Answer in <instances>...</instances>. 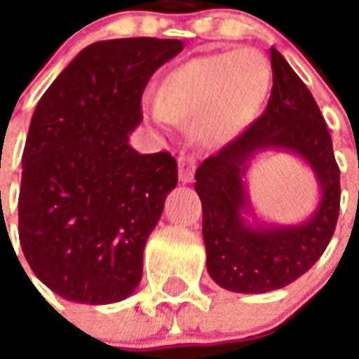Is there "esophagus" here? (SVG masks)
I'll return each mask as SVG.
<instances>
[{"instance_id":"obj_1","label":"esophagus","mask_w":359,"mask_h":359,"mask_svg":"<svg viewBox=\"0 0 359 359\" xmlns=\"http://www.w3.org/2000/svg\"><path fill=\"white\" fill-rule=\"evenodd\" d=\"M194 175H196V160L191 156H182L179 158V179L180 182H191L194 180Z\"/></svg>"}]
</instances>
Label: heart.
<instances>
[{
    "mask_svg": "<svg viewBox=\"0 0 359 359\" xmlns=\"http://www.w3.org/2000/svg\"><path fill=\"white\" fill-rule=\"evenodd\" d=\"M272 91V69L262 53L242 48L203 53L163 76L156 102L143 109L152 123L194 121V135L219 149L238 140L264 109Z\"/></svg>",
    "mask_w": 359,
    "mask_h": 359,
    "instance_id": "b5f03b06",
    "label": "heart"
}]
</instances>
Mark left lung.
Wrapping results in <instances>:
<instances>
[{
  "mask_svg": "<svg viewBox=\"0 0 359 359\" xmlns=\"http://www.w3.org/2000/svg\"><path fill=\"white\" fill-rule=\"evenodd\" d=\"M270 61L273 86L264 114L196 171L207 270L219 287L244 294L281 289L306 273L330 244L339 216V168L323 114L276 48ZM266 150L294 154L318 179V208L300 224H266L252 212L247 169Z\"/></svg>",
  "mask_w": 359,
  "mask_h": 359,
  "instance_id": "1",
  "label": "left lung"
}]
</instances>
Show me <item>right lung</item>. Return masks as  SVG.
Wrapping results in <instances>:
<instances>
[{
    "label": "right lung",
    "instance_id": "right-lung-1",
    "mask_svg": "<svg viewBox=\"0 0 359 359\" xmlns=\"http://www.w3.org/2000/svg\"><path fill=\"white\" fill-rule=\"evenodd\" d=\"M177 39L83 48L36 104L22 156L18 233L35 276L65 300L104 306L140 285L147 238L177 186L169 152L128 143L151 76Z\"/></svg>",
    "mask_w": 359,
    "mask_h": 359
}]
</instances>
